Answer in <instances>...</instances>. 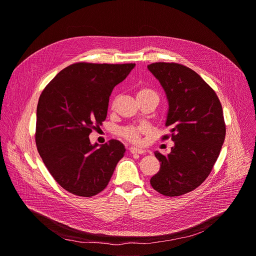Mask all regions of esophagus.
<instances>
[{"label":"esophagus","mask_w":256,"mask_h":256,"mask_svg":"<svg viewBox=\"0 0 256 256\" xmlns=\"http://www.w3.org/2000/svg\"><path fill=\"white\" fill-rule=\"evenodd\" d=\"M130 152L132 154H143L146 151L143 149H139V148H136V147H130Z\"/></svg>","instance_id":"esophagus-1"}]
</instances>
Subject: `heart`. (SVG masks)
<instances>
[{"label": "heart", "instance_id": "b5f03b06", "mask_svg": "<svg viewBox=\"0 0 256 256\" xmlns=\"http://www.w3.org/2000/svg\"><path fill=\"white\" fill-rule=\"evenodd\" d=\"M147 96H158L156 92L154 90H152L148 88H141L137 92V100L147 98ZM115 104V100L112 102V107ZM149 130V128L145 124H140V126H128L122 128L120 134L122 137L128 140V142L132 143H139L141 140V136L144 134H147Z\"/></svg>", "mask_w": 256, "mask_h": 256}]
</instances>
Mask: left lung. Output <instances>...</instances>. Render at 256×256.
<instances>
[{"label":"left lung","instance_id":"left-lung-1","mask_svg":"<svg viewBox=\"0 0 256 256\" xmlns=\"http://www.w3.org/2000/svg\"><path fill=\"white\" fill-rule=\"evenodd\" d=\"M147 68L166 94V126L175 143L168 156L154 152L160 168L150 184L164 196H182L206 180L218 158L226 138L222 107L209 84L190 68L176 62Z\"/></svg>","mask_w":256,"mask_h":256}]
</instances>
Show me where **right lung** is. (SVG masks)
<instances>
[{
    "label": "right lung",
    "mask_w": 256,
    "mask_h": 256,
    "mask_svg": "<svg viewBox=\"0 0 256 256\" xmlns=\"http://www.w3.org/2000/svg\"><path fill=\"white\" fill-rule=\"evenodd\" d=\"M134 64L76 62L42 92L37 106L36 145L49 173L64 190L90 198L108 185L126 152L122 142L92 144L88 136L106 117L109 96Z\"/></svg>",
    "instance_id": "add662e5"
}]
</instances>
